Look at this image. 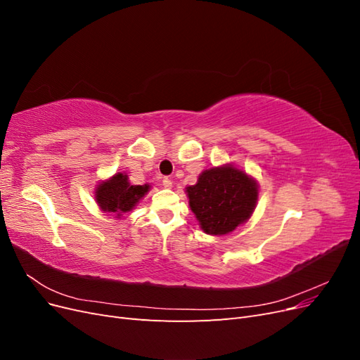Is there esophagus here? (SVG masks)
Wrapping results in <instances>:
<instances>
[{"instance_id":"1","label":"esophagus","mask_w":360,"mask_h":360,"mask_svg":"<svg viewBox=\"0 0 360 360\" xmlns=\"http://www.w3.org/2000/svg\"><path fill=\"white\" fill-rule=\"evenodd\" d=\"M162 184H163V188H167V189H171V188H172V181H171V179H168V177H163Z\"/></svg>"}]
</instances>
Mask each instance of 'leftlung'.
<instances>
[{"mask_svg":"<svg viewBox=\"0 0 360 360\" xmlns=\"http://www.w3.org/2000/svg\"><path fill=\"white\" fill-rule=\"evenodd\" d=\"M189 205L201 230L224 236L245 224L258 201V184L233 165L205 169L197 184L186 188Z\"/></svg>","mask_w":360,"mask_h":360,"instance_id":"8db88e82","label":"left lung"}]
</instances>
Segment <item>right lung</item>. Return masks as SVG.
I'll return each mask as SVG.
<instances>
[{"label":"right lung","instance_id":"obj_1","mask_svg":"<svg viewBox=\"0 0 360 360\" xmlns=\"http://www.w3.org/2000/svg\"><path fill=\"white\" fill-rule=\"evenodd\" d=\"M148 184H130L124 172H117L111 179L97 184L94 198L101 210L122 217L135 209L139 200L148 192Z\"/></svg>","mask_w":360,"mask_h":360}]
</instances>
